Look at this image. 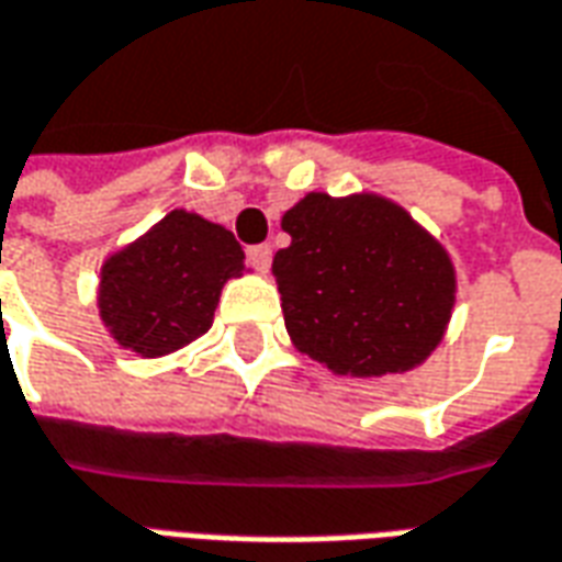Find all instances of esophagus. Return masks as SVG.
I'll return each instance as SVG.
<instances>
[{
	"label": "esophagus",
	"mask_w": 562,
	"mask_h": 562,
	"mask_svg": "<svg viewBox=\"0 0 562 562\" xmlns=\"http://www.w3.org/2000/svg\"><path fill=\"white\" fill-rule=\"evenodd\" d=\"M270 258H273V249H270L268 243H258V246H246V261H249L255 270L268 273Z\"/></svg>",
	"instance_id": "34e87169"
}]
</instances>
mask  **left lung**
I'll list each match as a JSON object with an SVG mask.
<instances>
[{"label":"left lung","instance_id":"obj_1","mask_svg":"<svg viewBox=\"0 0 562 562\" xmlns=\"http://www.w3.org/2000/svg\"><path fill=\"white\" fill-rule=\"evenodd\" d=\"M292 237L273 255L294 347L337 374L417 368L445 335L453 265L441 243L374 194H307L282 215Z\"/></svg>","mask_w":562,"mask_h":562}]
</instances>
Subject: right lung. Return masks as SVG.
Returning a JSON list of instances; mask_svg holds the SVG:
<instances>
[{
  "label": "right lung",
  "mask_w": 562,
  "mask_h": 562,
  "mask_svg": "<svg viewBox=\"0 0 562 562\" xmlns=\"http://www.w3.org/2000/svg\"><path fill=\"white\" fill-rule=\"evenodd\" d=\"M240 273L243 249L231 231L172 210L105 261L100 316L121 347L167 356L213 325L222 285Z\"/></svg>",
  "instance_id": "add662e5"
}]
</instances>
